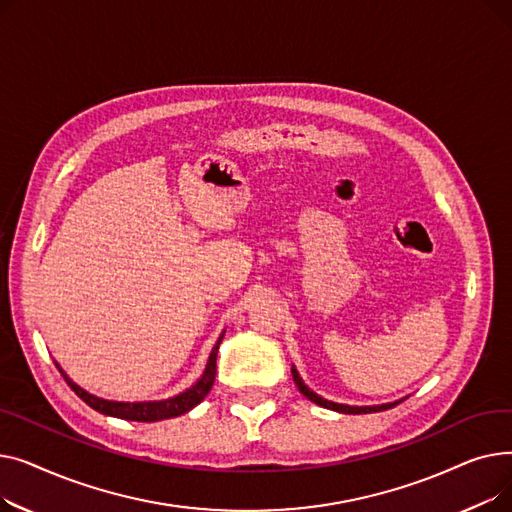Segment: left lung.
<instances>
[{
    "label": "left lung",
    "mask_w": 512,
    "mask_h": 512,
    "mask_svg": "<svg viewBox=\"0 0 512 512\" xmlns=\"http://www.w3.org/2000/svg\"><path fill=\"white\" fill-rule=\"evenodd\" d=\"M292 380H294V384H297V388L301 390V394L303 396H307L311 402H315V405H319V407H324V409H330V411H336V413H344V415H363V413H380V411H388V409H392V407H396L398 402H402L405 398H400V400H394V402H384V405H369V407H355V405H340V402H332V400H328V398H324V396H319L317 392H313L305 382H303V378L299 375V371H297V367L292 365Z\"/></svg>",
    "instance_id": "8db88e82"
}]
</instances>
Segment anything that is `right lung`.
Returning <instances> with one entry per match:
<instances>
[{"label": "right lung", "instance_id": "obj_1", "mask_svg": "<svg viewBox=\"0 0 512 512\" xmlns=\"http://www.w3.org/2000/svg\"><path fill=\"white\" fill-rule=\"evenodd\" d=\"M226 330L220 334L218 342L211 348L205 371L201 373V378L191 386L186 388L184 392L172 396V398H164V400H143V402H120V400H107V398H99L91 392H87L85 388H80L78 384H74L68 373L60 367V363L56 361L60 373L64 375V380L68 382V386L76 392L78 398H83L87 405L103 415H110V417H118V419H128V421H161V419H172L178 415H184L191 409H195L199 402L209 394L213 382H215V359H218V348L222 344Z\"/></svg>", "mask_w": 512, "mask_h": 512}]
</instances>
